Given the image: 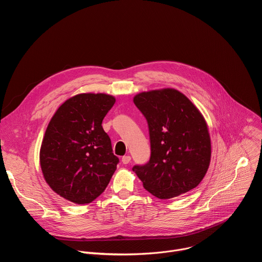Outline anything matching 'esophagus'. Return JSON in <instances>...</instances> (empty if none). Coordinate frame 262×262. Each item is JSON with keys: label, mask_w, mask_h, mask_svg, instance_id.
<instances>
[{"label": "esophagus", "mask_w": 262, "mask_h": 262, "mask_svg": "<svg viewBox=\"0 0 262 262\" xmlns=\"http://www.w3.org/2000/svg\"><path fill=\"white\" fill-rule=\"evenodd\" d=\"M130 160H132V158H130L129 156H124V157L122 158L121 162H122L124 165H127V164L130 163Z\"/></svg>", "instance_id": "1"}]
</instances>
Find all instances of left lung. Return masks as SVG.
Masks as SVG:
<instances>
[{
	"label": "left lung",
	"instance_id": "1",
	"mask_svg": "<svg viewBox=\"0 0 262 262\" xmlns=\"http://www.w3.org/2000/svg\"><path fill=\"white\" fill-rule=\"evenodd\" d=\"M134 102L147 120L150 138V159L133 167L144 189L159 199H170L196 188L211 155L207 124L199 110L170 88L139 93Z\"/></svg>",
	"mask_w": 262,
	"mask_h": 262
}]
</instances>
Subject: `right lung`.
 Returning a JSON list of instances; mask_svg holds the SVG:
<instances>
[{
  "instance_id": "right-lung-1",
  "label": "right lung",
  "mask_w": 262,
  "mask_h": 262,
  "mask_svg": "<svg viewBox=\"0 0 262 262\" xmlns=\"http://www.w3.org/2000/svg\"><path fill=\"white\" fill-rule=\"evenodd\" d=\"M115 103L103 93H83L57 110L40 148V166L52 190L77 204L95 200L106 188L119 159L101 123Z\"/></svg>"
}]
</instances>
